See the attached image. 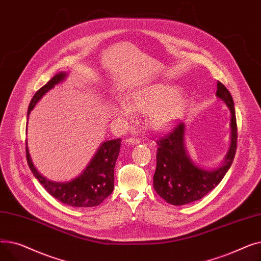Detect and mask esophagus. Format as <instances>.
<instances>
[{"label":"esophagus","mask_w":261,"mask_h":261,"mask_svg":"<svg viewBox=\"0 0 261 261\" xmlns=\"http://www.w3.org/2000/svg\"><path fill=\"white\" fill-rule=\"evenodd\" d=\"M125 143L128 145H138V144H141V140L138 138H128L125 141Z\"/></svg>","instance_id":"obj_1"}]
</instances>
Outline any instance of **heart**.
<instances>
[{
  "instance_id": "heart-1",
  "label": "heart",
  "mask_w": 261,
  "mask_h": 261,
  "mask_svg": "<svg viewBox=\"0 0 261 261\" xmlns=\"http://www.w3.org/2000/svg\"><path fill=\"white\" fill-rule=\"evenodd\" d=\"M184 96L166 84H151L140 87L129 94L126 105H119L116 115L128 120L131 112H147L148 125L154 130H163L179 116Z\"/></svg>"
}]
</instances>
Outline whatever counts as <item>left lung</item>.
<instances>
[{
	"label": "left lung",
	"instance_id": "left-lung-1",
	"mask_svg": "<svg viewBox=\"0 0 261 261\" xmlns=\"http://www.w3.org/2000/svg\"><path fill=\"white\" fill-rule=\"evenodd\" d=\"M217 97L230 111V145L221 165L214 169L198 166L188 155L185 146V123L173 128L156 141V169L153 187L158 195L172 205H185L206 196L224 177L234 161L237 148V122L234 100L228 90L218 81Z\"/></svg>",
	"mask_w": 261,
	"mask_h": 261
}]
</instances>
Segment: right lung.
<instances>
[{
  "mask_svg": "<svg viewBox=\"0 0 261 261\" xmlns=\"http://www.w3.org/2000/svg\"><path fill=\"white\" fill-rule=\"evenodd\" d=\"M67 73L60 72L55 75L45 86L36 92L27 111V119L36 103L42 96L60 84ZM120 149V139L103 142L89 163L87 168L75 179L67 182H55L41 174L30 155L26 142V159L36 179L42 184L47 193L60 202L73 207H93L99 205L112 194L114 188V167Z\"/></svg>",
  "mask_w": 261,
  "mask_h": 261,
  "instance_id": "add662e5",
  "label": "right lung"
}]
</instances>
